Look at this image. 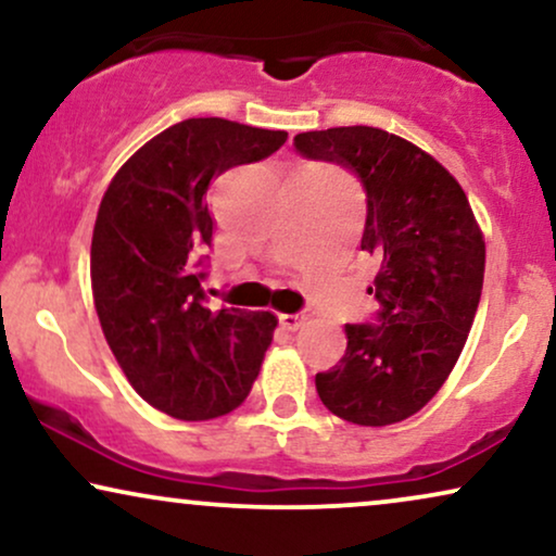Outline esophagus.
<instances>
[{"label": "esophagus", "instance_id": "1", "mask_svg": "<svg viewBox=\"0 0 556 556\" xmlns=\"http://www.w3.org/2000/svg\"><path fill=\"white\" fill-rule=\"evenodd\" d=\"M278 321H280V327L283 329H288V331H295V329H301L304 327V321H306V314H280L278 316Z\"/></svg>", "mask_w": 556, "mask_h": 556}]
</instances>
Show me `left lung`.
Here are the masks:
<instances>
[{
  "mask_svg": "<svg viewBox=\"0 0 556 556\" xmlns=\"http://www.w3.org/2000/svg\"><path fill=\"white\" fill-rule=\"evenodd\" d=\"M295 153L337 163L365 189L359 248L378 257L375 321L348 324V350L316 393L331 414L388 427L421 410L452 372L482 293L485 242L463 186L414 142L378 127L293 137Z\"/></svg>",
  "mask_w": 556,
  "mask_h": 556,
  "instance_id": "left-lung-1",
  "label": "left lung"
}]
</instances>
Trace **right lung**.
I'll return each instance as SVG.
<instances>
[{
    "instance_id": "obj_1",
    "label": "right lung",
    "mask_w": 556,
    "mask_h": 556,
    "mask_svg": "<svg viewBox=\"0 0 556 556\" xmlns=\"http://www.w3.org/2000/svg\"><path fill=\"white\" fill-rule=\"evenodd\" d=\"M286 137L222 117L184 119L137 150L99 204L93 306L129 386L173 419L229 414L261 372L276 316L206 306V191L235 165L276 153Z\"/></svg>"
}]
</instances>
